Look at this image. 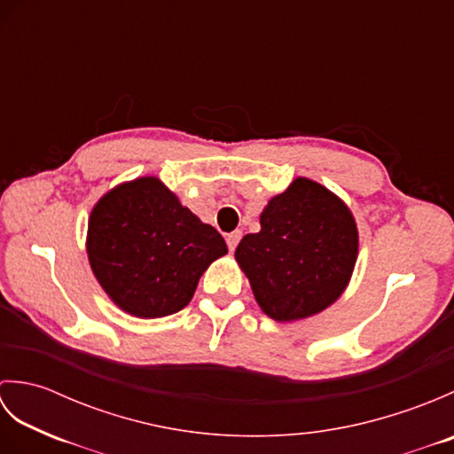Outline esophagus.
Listing matches in <instances>:
<instances>
[{
  "mask_svg": "<svg viewBox=\"0 0 454 454\" xmlns=\"http://www.w3.org/2000/svg\"><path fill=\"white\" fill-rule=\"evenodd\" d=\"M239 239H242V232H239V230H234L232 234H228V236H226V244H228V249H230V252H234V249L238 247Z\"/></svg>",
  "mask_w": 454,
  "mask_h": 454,
  "instance_id": "34e87169",
  "label": "esophagus"
}]
</instances>
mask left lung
<instances>
[{
    "mask_svg": "<svg viewBox=\"0 0 454 454\" xmlns=\"http://www.w3.org/2000/svg\"><path fill=\"white\" fill-rule=\"evenodd\" d=\"M259 224L262 230L244 236L234 255L269 317L304 320L343 294L359 254V230L335 192L296 177L269 199Z\"/></svg>",
    "mask_w": 454,
    "mask_h": 454,
    "instance_id": "8db88e82",
    "label": "left lung"
}]
</instances>
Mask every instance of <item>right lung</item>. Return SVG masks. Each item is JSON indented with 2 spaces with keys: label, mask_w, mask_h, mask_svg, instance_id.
<instances>
[{
  "label": "right lung",
  "mask_w": 454,
  "mask_h": 454,
  "mask_svg": "<svg viewBox=\"0 0 454 454\" xmlns=\"http://www.w3.org/2000/svg\"><path fill=\"white\" fill-rule=\"evenodd\" d=\"M85 247L103 291L137 317L179 312L208 265L228 254L216 228L152 176L124 181L95 202Z\"/></svg>",
  "instance_id": "right-lung-1"
}]
</instances>
